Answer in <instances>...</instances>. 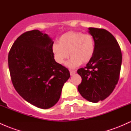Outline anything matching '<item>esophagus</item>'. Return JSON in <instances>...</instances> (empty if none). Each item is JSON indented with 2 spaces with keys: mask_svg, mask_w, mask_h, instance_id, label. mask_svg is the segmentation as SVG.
<instances>
[{
  "mask_svg": "<svg viewBox=\"0 0 131 131\" xmlns=\"http://www.w3.org/2000/svg\"><path fill=\"white\" fill-rule=\"evenodd\" d=\"M70 73L71 76H72V75H74L75 73H76V71L71 70H70Z\"/></svg>",
  "mask_w": 131,
  "mask_h": 131,
  "instance_id": "34e87169",
  "label": "esophagus"
}]
</instances>
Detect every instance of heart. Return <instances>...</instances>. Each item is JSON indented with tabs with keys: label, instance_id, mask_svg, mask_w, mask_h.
Masks as SVG:
<instances>
[{
	"label": "heart",
	"instance_id": "obj_1",
	"mask_svg": "<svg viewBox=\"0 0 131 131\" xmlns=\"http://www.w3.org/2000/svg\"><path fill=\"white\" fill-rule=\"evenodd\" d=\"M59 43H53L52 50L54 58L58 63L63 64L69 57L67 65L75 68L82 63H87L91 61L95 50L94 37L89 34L81 32L69 31L61 35L58 39Z\"/></svg>",
	"mask_w": 131,
	"mask_h": 131
}]
</instances>
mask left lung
<instances>
[{
    "label": "left lung",
    "instance_id": "8db88e82",
    "mask_svg": "<svg viewBox=\"0 0 131 131\" xmlns=\"http://www.w3.org/2000/svg\"><path fill=\"white\" fill-rule=\"evenodd\" d=\"M95 50L85 68L78 70L82 78L78 85L80 94L88 101L97 103L112 93L118 83L122 63V53L118 42L104 29L89 28Z\"/></svg>",
    "mask_w": 131,
    "mask_h": 131
}]
</instances>
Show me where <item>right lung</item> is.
<instances>
[{
    "instance_id": "right-lung-1",
    "label": "right lung",
    "mask_w": 131,
    "mask_h": 131,
    "mask_svg": "<svg viewBox=\"0 0 131 131\" xmlns=\"http://www.w3.org/2000/svg\"><path fill=\"white\" fill-rule=\"evenodd\" d=\"M53 41L37 29L27 31L16 39L8 57L15 89L26 101L48 109L59 100L70 71L54 59Z\"/></svg>"
}]
</instances>
